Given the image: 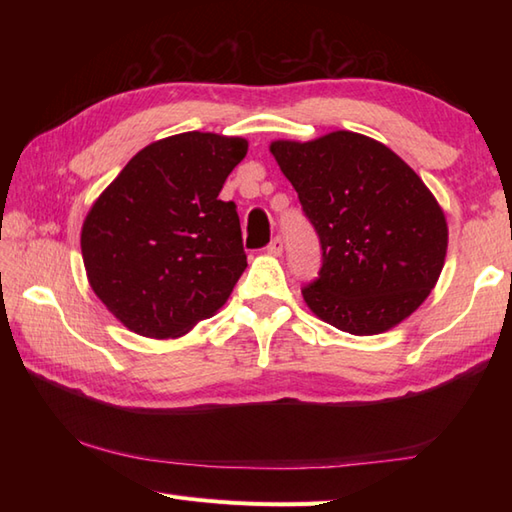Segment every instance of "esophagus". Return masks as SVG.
Returning <instances> with one entry per match:
<instances>
[{
    "label": "esophagus",
    "mask_w": 512,
    "mask_h": 512,
    "mask_svg": "<svg viewBox=\"0 0 512 512\" xmlns=\"http://www.w3.org/2000/svg\"><path fill=\"white\" fill-rule=\"evenodd\" d=\"M266 250H268V253H270V255H275V257H279L281 253H284V239H281L279 235H277V237H273V242H270V244H268V248H266Z\"/></svg>",
    "instance_id": "34e87169"
}]
</instances>
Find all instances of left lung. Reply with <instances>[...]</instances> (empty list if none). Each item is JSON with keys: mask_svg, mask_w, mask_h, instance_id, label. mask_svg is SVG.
<instances>
[{"mask_svg": "<svg viewBox=\"0 0 512 512\" xmlns=\"http://www.w3.org/2000/svg\"><path fill=\"white\" fill-rule=\"evenodd\" d=\"M270 154L299 193L323 250L306 306L341 332L396 328L438 284L449 246L442 206L405 160L356 132L273 140Z\"/></svg>", "mask_w": 512, "mask_h": 512, "instance_id": "obj_1", "label": "left lung"}]
</instances>
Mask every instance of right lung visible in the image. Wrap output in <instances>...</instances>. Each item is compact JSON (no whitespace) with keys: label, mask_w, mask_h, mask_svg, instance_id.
<instances>
[{"label":"right lung","mask_w":512,"mask_h":512,"mask_svg":"<svg viewBox=\"0 0 512 512\" xmlns=\"http://www.w3.org/2000/svg\"><path fill=\"white\" fill-rule=\"evenodd\" d=\"M248 140L184 132L140 149L81 228L85 273L105 308L147 339L213 317L246 268L233 202L217 200Z\"/></svg>","instance_id":"1"}]
</instances>
